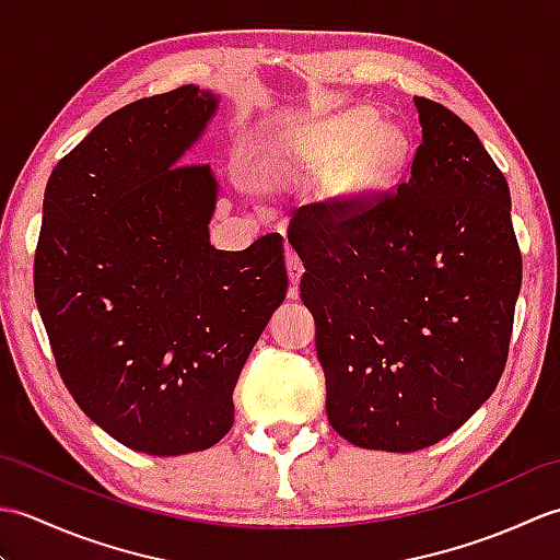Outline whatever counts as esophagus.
I'll return each instance as SVG.
<instances>
[{
    "label": "esophagus",
    "instance_id": "34e87169",
    "mask_svg": "<svg viewBox=\"0 0 560 560\" xmlns=\"http://www.w3.org/2000/svg\"><path fill=\"white\" fill-rule=\"evenodd\" d=\"M287 267H289V279H291V283H293V287H299L305 269H303L301 257L295 255L293 249H289V255H287ZM295 293H299V289H291V295H295Z\"/></svg>",
    "mask_w": 560,
    "mask_h": 560
}]
</instances>
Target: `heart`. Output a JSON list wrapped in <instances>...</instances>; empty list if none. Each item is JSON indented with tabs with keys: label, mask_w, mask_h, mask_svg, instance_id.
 I'll use <instances>...</instances> for the list:
<instances>
[{
	"label": "heart",
	"mask_w": 560,
	"mask_h": 560,
	"mask_svg": "<svg viewBox=\"0 0 560 560\" xmlns=\"http://www.w3.org/2000/svg\"><path fill=\"white\" fill-rule=\"evenodd\" d=\"M373 110H349L319 129L315 149L303 159L311 171H340L353 152L357 156L339 173L331 199L335 205L353 211L383 192L404 161L409 156V139L399 129H380Z\"/></svg>",
	"instance_id": "b5f03b06"
}]
</instances>
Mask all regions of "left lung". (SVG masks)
I'll return each instance as SVG.
<instances>
[{"mask_svg": "<svg viewBox=\"0 0 560 560\" xmlns=\"http://www.w3.org/2000/svg\"><path fill=\"white\" fill-rule=\"evenodd\" d=\"M413 105L423 141L395 195L341 219L301 207L289 223L327 419L385 452L435 445L493 395L522 283L503 173L445 105Z\"/></svg>", "mask_w": 560, "mask_h": 560, "instance_id": "8db88e82", "label": "left lung"}]
</instances>
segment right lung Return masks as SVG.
<instances>
[{
  "label": "right lung",
  "instance_id": "1",
  "mask_svg": "<svg viewBox=\"0 0 560 560\" xmlns=\"http://www.w3.org/2000/svg\"><path fill=\"white\" fill-rule=\"evenodd\" d=\"M219 110L187 83L108 115L55 165L35 249V303L71 397L156 457L231 431L233 389L287 299L283 237L217 249L219 180L185 163Z\"/></svg>",
  "mask_w": 560,
  "mask_h": 560
}]
</instances>
